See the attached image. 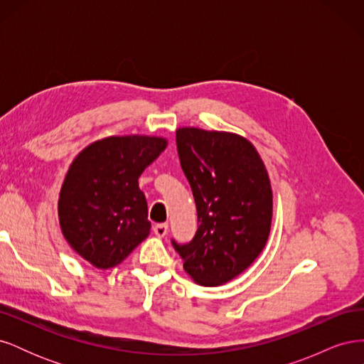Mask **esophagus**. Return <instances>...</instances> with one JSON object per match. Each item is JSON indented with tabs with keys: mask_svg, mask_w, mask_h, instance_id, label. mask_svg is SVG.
<instances>
[{
	"mask_svg": "<svg viewBox=\"0 0 364 364\" xmlns=\"http://www.w3.org/2000/svg\"><path fill=\"white\" fill-rule=\"evenodd\" d=\"M153 232H155V235L158 237H165L168 232V225L167 223H158L153 226Z\"/></svg>",
	"mask_w": 364,
	"mask_h": 364,
	"instance_id": "34e87169",
	"label": "esophagus"
}]
</instances>
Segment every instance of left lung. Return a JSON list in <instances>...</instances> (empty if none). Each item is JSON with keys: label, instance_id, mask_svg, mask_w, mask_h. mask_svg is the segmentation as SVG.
<instances>
[{"label": "left lung", "instance_id": "obj_1", "mask_svg": "<svg viewBox=\"0 0 364 364\" xmlns=\"http://www.w3.org/2000/svg\"><path fill=\"white\" fill-rule=\"evenodd\" d=\"M176 144L197 208V232L174 249L183 269L203 287L237 278L270 235L273 193L259 153L232 132L179 127Z\"/></svg>", "mask_w": 364, "mask_h": 364}]
</instances>
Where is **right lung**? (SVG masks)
I'll list each match as a JSON object with an SVG mask.
<instances>
[{
  "label": "right lung",
  "mask_w": 364,
  "mask_h": 364,
  "mask_svg": "<svg viewBox=\"0 0 364 364\" xmlns=\"http://www.w3.org/2000/svg\"><path fill=\"white\" fill-rule=\"evenodd\" d=\"M167 146L164 136L114 135L91 142L71 162L59 194V225L68 245L94 267L118 266L149 237L138 179Z\"/></svg>",
  "instance_id": "1"
}]
</instances>
